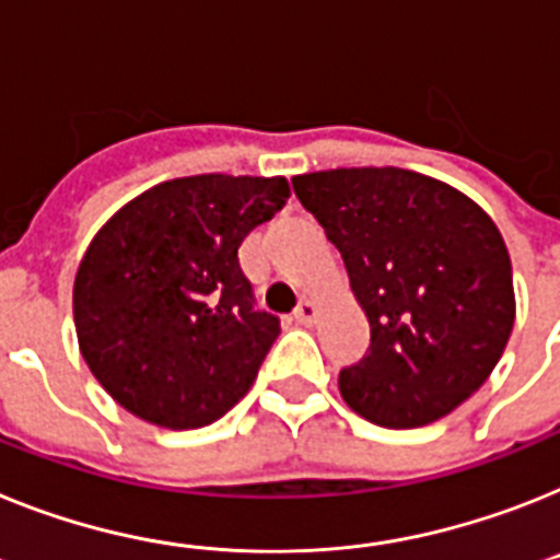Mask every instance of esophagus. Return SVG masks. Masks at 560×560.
<instances>
[{
  "label": "esophagus",
  "instance_id": "esophagus-1",
  "mask_svg": "<svg viewBox=\"0 0 560 560\" xmlns=\"http://www.w3.org/2000/svg\"><path fill=\"white\" fill-rule=\"evenodd\" d=\"M314 317H317V305L312 300H300V305L294 308V319L300 326H308V323H314Z\"/></svg>",
  "mask_w": 560,
  "mask_h": 560
}]
</instances>
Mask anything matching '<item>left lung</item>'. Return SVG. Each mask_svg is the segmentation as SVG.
<instances>
[{
  "label": "left lung",
  "mask_w": 560,
  "mask_h": 560,
  "mask_svg": "<svg viewBox=\"0 0 560 560\" xmlns=\"http://www.w3.org/2000/svg\"><path fill=\"white\" fill-rule=\"evenodd\" d=\"M291 186L371 323L365 357L339 371L348 408L394 430L447 417L513 331V266L495 223L453 186L396 166L308 172Z\"/></svg>",
  "instance_id": "1"
}]
</instances>
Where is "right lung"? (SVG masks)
Here are the masks:
<instances>
[{
  "label": "right lung",
  "mask_w": 560,
  "mask_h": 560,
  "mask_svg": "<svg viewBox=\"0 0 560 560\" xmlns=\"http://www.w3.org/2000/svg\"><path fill=\"white\" fill-rule=\"evenodd\" d=\"M285 178L192 175L138 195L95 234L73 285L81 357L121 408L189 430L252 388L280 317L255 308L237 248Z\"/></svg>",
  "instance_id": "obj_1"
}]
</instances>
